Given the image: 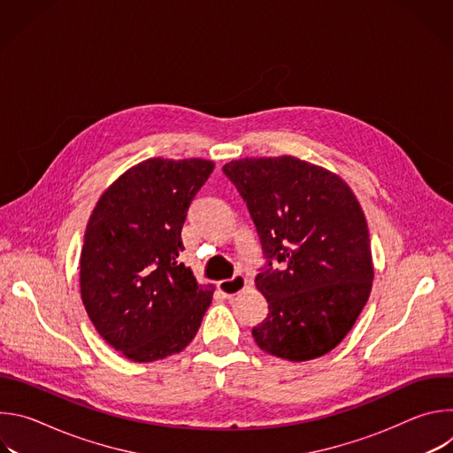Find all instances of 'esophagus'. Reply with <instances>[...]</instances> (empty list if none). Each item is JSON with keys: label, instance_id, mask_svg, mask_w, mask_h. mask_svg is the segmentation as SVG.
<instances>
[{"label": "esophagus", "instance_id": "esophagus-1", "mask_svg": "<svg viewBox=\"0 0 453 453\" xmlns=\"http://www.w3.org/2000/svg\"><path fill=\"white\" fill-rule=\"evenodd\" d=\"M245 278L242 274H236L233 276L231 280H224V281H219V290L226 296V297H231V296H236L243 287H245Z\"/></svg>", "mask_w": 453, "mask_h": 453}]
</instances>
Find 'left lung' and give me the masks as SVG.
Listing matches in <instances>:
<instances>
[{"mask_svg":"<svg viewBox=\"0 0 453 453\" xmlns=\"http://www.w3.org/2000/svg\"><path fill=\"white\" fill-rule=\"evenodd\" d=\"M222 170L247 204L269 262L256 276L269 303L252 328L256 344L290 362L330 353L353 328L374 278L355 193L337 173L292 156L243 157Z\"/></svg>","mask_w":453,"mask_h":453,"instance_id":"left-lung-1","label":"left lung"}]
</instances>
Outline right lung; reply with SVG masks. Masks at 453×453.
I'll return each instance as SVG.
<instances>
[{
    "label": "right lung",
    "instance_id": "add662e5",
    "mask_svg": "<svg viewBox=\"0 0 453 453\" xmlns=\"http://www.w3.org/2000/svg\"><path fill=\"white\" fill-rule=\"evenodd\" d=\"M215 165L152 157L98 199L81 252V296L102 339L134 362L182 351L197 335L213 287L179 262L188 208Z\"/></svg>",
    "mask_w": 453,
    "mask_h": 453
}]
</instances>
